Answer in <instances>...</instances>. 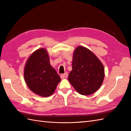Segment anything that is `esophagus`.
Wrapping results in <instances>:
<instances>
[{
	"instance_id": "1",
	"label": "esophagus",
	"mask_w": 131,
	"mask_h": 131,
	"mask_svg": "<svg viewBox=\"0 0 131 131\" xmlns=\"http://www.w3.org/2000/svg\"><path fill=\"white\" fill-rule=\"evenodd\" d=\"M68 77V73H65L64 74H61V78H66Z\"/></svg>"
}]
</instances>
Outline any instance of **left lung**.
Segmentation results:
<instances>
[{"mask_svg": "<svg viewBox=\"0 0 131 131\" xmlns=\"http://www.w3.org/2000/svg\"><path fill=\"white\" fill-rule=\"evenodd\" d=\"M72 66L68 79L79 94L90 95L101 87L105 76L104 66L90 50L82 46L77 47Z\"/></svg>", "mask_w": 131, "mask_h": 131, "instance_id": "8db88e82", "label": "left lung"}]
</instances>
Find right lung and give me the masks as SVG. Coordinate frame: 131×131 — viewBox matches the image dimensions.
Returning <instances> with one entry per match:
<instances>
[{
	"label": "right lung",
	"mask_w": 131,
	"mask_h": 131,
	"mask_svg": "<svg viewBox=\"0 0 131 131\" xmlns=\"http://www.w3.org/2000/svg\"><path fill=\"white\" fill-rule=\"evenodd\" d=\"M26 84L34 93L48 97L54 92L61 78L49 63V57L44 48L30 56L24 69Z\"/></svg>",
	"instance_id": "add662e5"
}]
</instances>
